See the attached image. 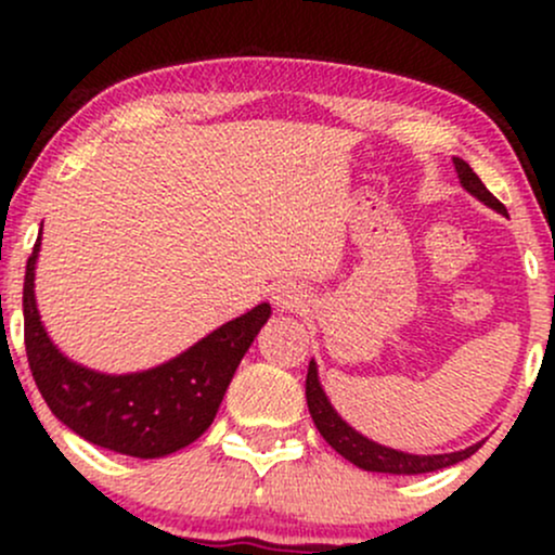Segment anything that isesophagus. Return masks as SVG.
Instances as JSON below:
<instances>
[{
	"mask_svg": "<svg viewBox=\"0 0 555 555\" xmlns=\"http://www.w3.org/2000/svg\"><path fill=\"white\" fill-rule=\"evenodd\" d=\"M271 302L276 310H299L305 308V302H308V295H305V289L295 282H282L273 286L271 292Z\"/></svg>",
	"mask_w": 555,
	"mask_h": 555,
	"instance_id": "obj_1",
	"label": "esophagus"
}]
</instances>
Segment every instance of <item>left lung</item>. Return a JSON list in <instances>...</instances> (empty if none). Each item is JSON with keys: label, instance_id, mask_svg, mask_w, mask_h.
Returning a JSON list of instances; mask_svg holds the SVG:
<instances>
[{"label": "left lung", "instance_id": "8db88e82", "mask_svg": "<svg viewBox=\"0 0 555 555\" xmlns=\"http://www.w3.org/2000/svg\"><path fill=\"white\" fill-rule=\"evenodd\" d=\"M454 169L460 175L462 188L469 195H475L477 201L486 203L488 208L506 216L501 201H495L490 195V190L480 182V177L475 175L473 167L460 156H454ZM305 397H308V410L313 417L318 433L326 438V443L334 451H339L347 462H352L354 467L367 469V473H386V475H423V473H436V469L451 467V464L464 462L467 456H473L480 443L467 446L462 451H451V454H406V451L388 449V446L375 443L373 438L362 436L360 430H354L347 420H341L339 412L334 410L326 391H323L321 378H318V365L315 360H310L308 365V380H305Z\"/></svg>", "mask_w": 555, "mask_h": 555}]
</instances>
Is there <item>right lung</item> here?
Masks as SVG:
<instances>
[{
	"mask_svg": "<svg viewBox=\"0 0 555 555\" xmlns=\"http://www.w3.org/2000/svg\"><path fill=\"white\" fill-rule=\"evenodd\" d=\"M38 250L41 237L25 266V352L54 417L86 441L138 460L169 456L197 441L214 423L240 360L271 318V305H256L149 371L99 373L62 354L43 328L36 305Z\"/></svg>",
	"mask_w": 555,
	"mask_h": 555,
	"instance_id": "obj_1",
	"label": "right lung"
}]
</instances>
